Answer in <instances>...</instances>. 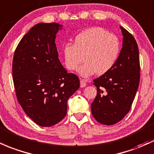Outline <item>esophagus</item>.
<instances>
[{
	"label": "esophagus",
	"mask_w": 154,
	"mask_h": 154,
	"mask_svg": "<svg viewBox=\"0 0 154 154\" xmlns=\"http://www.w3.org/2000/svg\"><path fill=\"white\" fill-rule=\"evenodd\" d=\"M86 86V82L85 80L83 79H80V87L81 88H84Z\"/></svg>",
	"instance_id": "esophagus-1"
}]
</instances>
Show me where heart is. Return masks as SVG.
<instances>
[{
	"mask_svg": "<svg viewBox=\"0 0 154 154\" xmlns=\"http://www.w3.org/2000/svg\"><path fill=\"white\" fill-rule=\"evenodd\" d=\"M118 37L99 27L83 30L74 38L73 45L63 47V55L66 67L75 71L79 69L82 77L94 74L102 75L109 72L116 63L120 53Z\"/></svg>",
	"mask_w": 154,
	"mask_h": 154,
	"instance_id": "heart-1",
	"label": "heart"
}]
</instances>
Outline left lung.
<instances>
[{"mask_svg":"<svg viewBox=\"0 0 154 154\" xmlns=\"http://www.w3.org/2000/svg\"><path fill=\"white\" fill-rule=\"evenodd\" d=\"M123 47L112 68L94 80L97 94L91 112L99 123L117 124L129 112L140 83L139 50L134 36L123 27Z\"/></svg>","mask_w":154,"mask_h":154,"instance_id":"left-lung-1","label":"left lung"}]
</instances>
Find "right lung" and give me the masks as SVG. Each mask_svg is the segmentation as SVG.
Here are the masks:
<instances>
[{
    "instance_id": "1",
    "label": "right lung",
    "mask_w": 154,
    "mask_h": 154,
    "mask_svg": "<svg viewBox=\"0 0 154 154\" xmlns=\"http://www.w3.org/2000/svg\"><path fill=\"white\" fill-rule=\"evenodd\" d=\"M62 25L38 23L18 44L12 76L18 102L41 126H52L65 117L69 98L80 87L76 74L68 73L58 59L55 41Z\"/></svg>"
}]
</instances>
